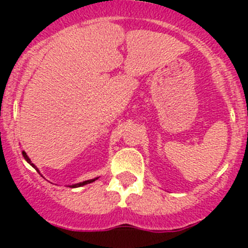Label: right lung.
<instances>
[{
  "label": "right lung",
  "instance_id": "add662e5",
  "mask_svg": "<svg viewBox=\"0 0 248 248\" xmlns=\"http://www.w3.org/2000/svg\"><path fill=\"white\" fill-rule=\"evenodd\" d=\"M22 155H23V157H25L26 160H27V163L28 164H31V165L33 166L34 169H36L37 170V168L36 166H34V164H32V161H31V159L30 157L27 156V154H26L25 151H22ZM37 171H38V170H37ZM97 180V179H92V180H87V181H83V183H79V184H76V185H71V187H79V186H83V185H87V184H91V183H93V181H95Z\"/></svg>",
  "mask_w": 248,
  "mask_h": 248
}]
</instances>
